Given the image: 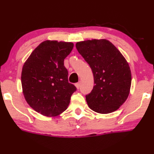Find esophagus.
<instances>
[{
    "label": "esophagus",
    "instance_id": "obj_1",
    "mask_svg": "<svg viewBox=\"0 0 154 154\" xmlns=\"http://www.w3.org/2000/svg\"><path fill=\"white\" fill-rule=\"evenodd\" d=\"M75 86H76L77 89H78V88H79V87H80V82H78V83L75 84Z\"/></svg>",
    "mask_w": 154,
    "mask_h": 154
}]
</instances>
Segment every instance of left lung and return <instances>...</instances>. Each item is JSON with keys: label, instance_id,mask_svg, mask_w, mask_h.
Here are the masks:
<instances>
[{"label": "left lung", "instance_id": "8db88e82", "mask_svg": "<svg viewBox=\"0 0 154 154\" xmlns=\"http://www.w3.org/2000/svg\"><path fill=\"white\" fill-rule=\"evenodd\" d=\"M76 48L94 75L95 85L86 96L88 107L100 114L117 110L126 100L131 89L128 63L117 48L105 39L78 42Z\"/></svg>", "mask_w": 154, "mask_h": 154}]
</instances>
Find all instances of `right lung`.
I'll return each instance as SVG.
<instances>
[{
  "instance_id": "1",
  "label": "right lung",
  "mask_w": 154,
  "mask_h": 154,
  "mask_svg": "<svg viewBox=\"0 0 154 154\" xmlns=\"http://www.w3.org/2000/svg\"><path fill=\"white\" fill-rule=\"evenodd\" d=\"M72 42L46 40L34 49L23 66L21 85L28 104L47 116L59 115L68 108L76 87L69 83L64 59Z\"/></svg>"
}]
</instances>
